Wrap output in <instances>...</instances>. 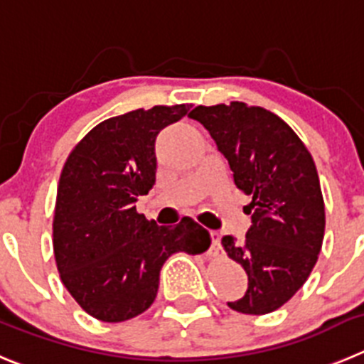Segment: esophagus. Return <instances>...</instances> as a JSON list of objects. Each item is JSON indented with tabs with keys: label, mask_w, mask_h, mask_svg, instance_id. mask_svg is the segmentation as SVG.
I'll return each instance as SVG.
<instances>
[{
	"label": "esophagus",
	"mask_w": 364,
	"mask_h": 364,
	"mask_svg": "<svg viewBox=\"0 0 364 364\" xmlns=\"http://www.w3.org/2000/svg\"><path fill=\"white\" fill-rule=\"evenodd\" d=\"M219 247H220V242H219V233L217 232H212V250L215 251H219Z\"/></svg>",
	"instance_id": "obj_1"
}]
</instances>
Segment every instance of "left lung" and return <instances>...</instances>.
<instances>
[{"label": "left lung", "instance_id": "left-lung-1", "mask_svg": "<svg viewBox=\"0 0 364 364\" xmlns=\"http://www.w3.org/2000/svg\"><path fill=\"white\" fill-rule=\"evenodd\" d=\"M188 117L208 129L235 185L253 196L246 239L220 240L247 274L246 293L228 307L242 314L277 311L305 284L323 242L325 206L312 156L289 125L262 107L198 105Z\"/></svg>", "mask_w": 364, "mask_h": 364}]
</instances>
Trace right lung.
Instances as JSON below:
<instances>
[{"label": "right lung", "instance_id": "right-lung-1", "mask_svg": "<svg viewBox=\"0 0 364 364\" xmlns=\"http://www.w3.org/2000/svg\"><path fill=\"white\" fill-rule=\"evenodd\" d=\"M188 104L154 105L98 124L68 158L57 188L53 253L64 287L90 316L107 323L147 311L172 253L208 250L210 233L190 217L174 228L136 212L156 183V138Z\"/></svg>", "mask_w": 364, "mask_h": 364}]
</instances>
